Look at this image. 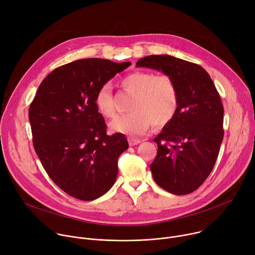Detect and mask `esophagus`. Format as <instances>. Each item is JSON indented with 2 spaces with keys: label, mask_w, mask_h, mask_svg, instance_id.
<instances>
[{
  "label": "esophagus",
  "mask_w": 255,
  "mask_h": 255,
  "mask_svg": "<svg viewBox=\"0 0 255 255\" xmlns=\"http://www.w3.org/2000/svg\"><path fill=\"white\" fill-rule=\"evenodd\" d=\"M128 142L130 146H134V145H137L141 142V140L137 139V138H133V137H128Z\"/></svg>",
  "instance_id": "34e87169"
}]
</instances>
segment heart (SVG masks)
Listing matches in <instances>:
<instances>
[{
	"label": "heart",
	"mask_w": 255,
	"mask_h": 255,
	"mask_svg": "<svg viewBox=\"0 0 255 255\" xmlns=\"http://www.w3.org/2000/svg\"><path fill=\"white\" fill-rule=\"evenodd\" d=\"M120 83L127 92L134 95V98L129 109L131 113L120 116L110 123L112 131L139 135L149 127L150 123L156 127H163L175 116L178 93L170 77L135 70L124 76ZM94 103L103 117H115L113 96L108 84L98 90Z\"/></svg>",
	"instance_id": "obj_1"
}]
</instances>
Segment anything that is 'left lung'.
Instances as JSON below:
<instances>
[{"mask_svg":"<svg viewBox=\"0 0 255 255\" xmlns=\"http://www.w3.org/2000/svg\"><path fill=\"white\" fill-rule=\"evenodd\" d=\"M136 65L170 77L178 93L173 119L154 138L157 155L150 164L155 183L173 195L196 191L211 173L224 136V109L208 72L170 55H149Z\"/></svg>","mask_w":255,"mask_h":255,"instance_id":"obj_1","label":"left lung"}]
</instances>
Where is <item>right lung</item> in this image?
Listing matches in <instances>:
<instances>
[{
  "label": "right lung",
  "mask_w": 255,
  "mask_h": 255,
  "mask_svg": "<svg viewBox=\"0 0 255 255\" xmlns=\"http://www.w3.org/2000/svg\"><path fill=\"white\" fill-rule=\"evenodd\" d=\"M131 62L79 59L55 68L29 107L33 145L45 171L67 195L93 201L112 188L124 134H107L94 100L98 90Z\"/></svg>",
  "instance_id": "obj_1"
}]
</instances>
